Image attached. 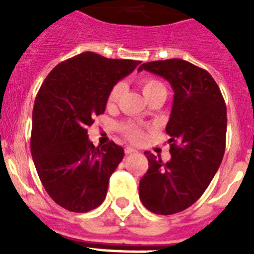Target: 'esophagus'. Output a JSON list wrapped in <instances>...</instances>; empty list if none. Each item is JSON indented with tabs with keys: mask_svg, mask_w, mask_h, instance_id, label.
Masks as SVG:
<instances>
[{
	"mask_svg": "<svg viewBox=\"0 0 254 254\" xmlns=\"http://www.w3.org/2000/svg\"><path fill=\"white\" fill-rule=\"evenodd\" d=\"M135 149L134 147H130V146H127L125 147V154H131V153H135Z\"/></svg>",
	"mask_w": 254,
	"mask_h": 254,
	"instance_id": "obj_1",
	"label": "esophagus"
}]
</instances>
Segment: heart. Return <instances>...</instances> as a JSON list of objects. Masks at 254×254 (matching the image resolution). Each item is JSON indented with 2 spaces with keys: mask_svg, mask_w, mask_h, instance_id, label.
<instances>
[{
  "mask_svg": "<svg viewBox=\"0 0 254 254\" xmlns=\"http://www.w3.org/2000/svg\"><path fill=\"white\" fill-rule=\"evenodd\" d=\"M141 87H142L143 95L150 96L151 93H154L155 91L158 89H163L165 85H163L162 81L157 80V79H145V80L141 81ZM124 91V84L123 83H117V84L113 85V88L109 92V96H108V103L115 104L117 100L120 99V96ZM123 131L125 133V135H127L129 138L131 139H139L142 137V130L138 125L135 124H124L123 125Z\"/></svg>",
  "mask_w": 254,
  "mask_h": 254,
  "instance_id": "heart-1",
  "label": "heart"
}]
</instances>
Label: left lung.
I'll return each instance as SVG.
<instances>
[{
    "instance_id": "8db88e82",
    "label": "left lung",
    "mask_w": 254,
    "mask_h": 254,
    "mask_svg": "<svg viewBox=\"0 0 254 254\" xmlns=\"http://www.w3.org/2000/svg\"><path fill=\"white\" fill-rule=\"evenodd\" d=\"M143 69L169 81L174 101L166 125L171 159L163 163L145 151L149 170L139 181V199L150 212L173 215L192 205L220 167L227 107L213 77L190 62H149Z\"/></svg>"
}]
</instances>
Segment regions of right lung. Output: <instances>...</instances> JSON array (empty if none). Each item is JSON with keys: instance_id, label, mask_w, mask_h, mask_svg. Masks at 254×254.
Returning a JSON list of instances; mask_svg holds the SVG:
<instances>
[{"instance_id": "1", "label": "right lung", "mask_w": 254, "mask_h": 254, "mask_svg": "<svg viewBox=\"0 0 254 254\" xmlns=\"http://www.w3.org/2000/svg\"><path fill=\"white\" fill-rule=\"evenodd\" d=\"M139 61L83 53L58 64L41 85L33 109L31 155L51 199L72 212L97 208L124 158L113 141L95 147L87 127L103 115L108 96Z\"/></svg>"}]
</instances>
